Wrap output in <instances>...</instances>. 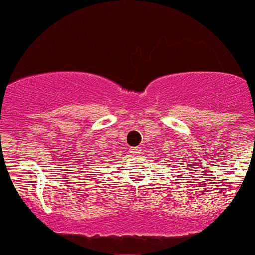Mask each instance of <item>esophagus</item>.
Segmentation results:
<instances>
[{"mask_svg": "<svg viewBox=\"0 0 255 255\" xmlns=\"http://www.w3.org/2000/svg\"><path fill=\"white\" fill-rule=\"evenodd\" d=\"M129 152L132 153L133 155H138V154H140V153H142V149H140V147H130Z\"/></svg>", "mask_w": 255, "mask_h": 255, "instance_id": "1", "label": "esophagus"}]
</instances>
